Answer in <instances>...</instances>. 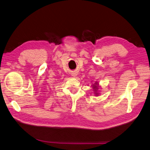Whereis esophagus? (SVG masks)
<instances>
[{
    "mask_svg": "<svg viewBox=\"0 0 150 150\" xmlns=\"http://www.w3.org/2000/svg\"><path fill=\"white\" fill-rule=\"evenodd\" d=\"M72 76L75 77V76H77V74H76V73H72Z\"/></svg>",
    "mask_w": 150,
    "mask_h": 150,
    "instance_id": "obj_1",
    "label": "esophagus"
}]
</instances>
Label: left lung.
<instances>
[{
	"instance_id": "8db88e82",
	"label": "left lung",
	"mask_w": 150,
	"mask_h": 150,
	"mask_svg": "<svg viewBox=\"0 0 150 150\" xmlns=\"http://www.w3.org/2000/svg\"><path fill=\"white\" fill-rule=\"evenodd\" d=\"M93 88H94V89H96V88H96V86L94 85V86H93Z\"/></svg>"
}]
</instances>
